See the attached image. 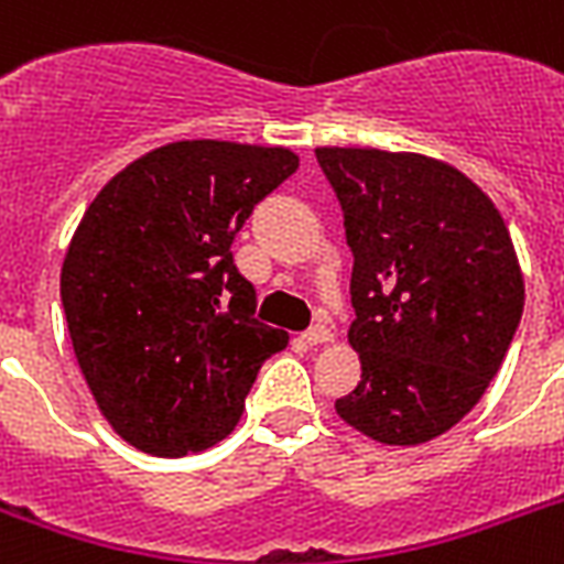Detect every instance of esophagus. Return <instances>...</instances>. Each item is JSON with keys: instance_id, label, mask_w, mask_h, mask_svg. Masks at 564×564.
Listing matches in <instances>:
<instances>
[{"instance_id": "1", "label": "esophagus", "mask_w": 564, "mask_h": 564, "mask_svg": "<svg viewBox=\"0 0 564 564\" xmlns=\"http://www.w3.org/2000/svg\"><path fill=\"white\" fill-rule=\"evenodd\" d=\"M330 339H334V334H330L325 325H316V328L304 330V343H307V346H325Z\"/></svg>"}]
</instances>
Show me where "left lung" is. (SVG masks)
I'll return each mask as SVG.
<instances>
[{"label": "left lung", "instance_id": "obj_1", "mask_svg": "<svg viewBox=\"0 0 564 564\" xmlns=\"http://www.w3.org/2000/svg\"><path fill=\"white\" fill-rule=\"evenodd\" d=\"M355 253L349 346L360 381L343 423L384 446L449 432L502 367L523 272L494 200L423 153L316 148Z\"/></svg>", "mask_w": 564, "mask_h": 564}]
</instances>
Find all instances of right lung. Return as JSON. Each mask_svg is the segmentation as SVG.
<instances>
[{"instance_id": "add662e5", "label": "right lung", "mask_w": 564, "mask_h": 564, "mask_svg": "<svg viewBox=\"0 0 564 564\" xmlns=\"http://www.w3.org/2000/svg\"><path fill=\"white\" fill-rule=\"evenodd\" d=\"M290 148L174 141L100 188L64 253L62 304L100 414L150 455L197 453L239 423L286 330L253 319L234 236L295 174Z\"/></svg>"}]
</instances>
